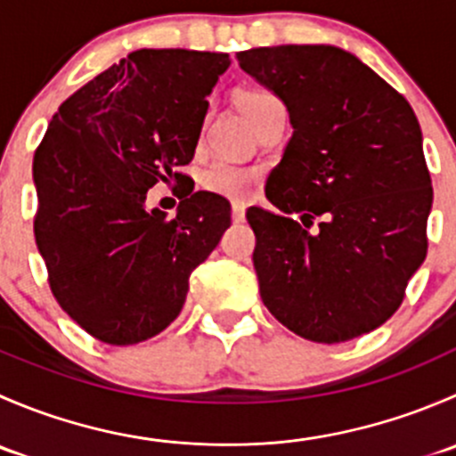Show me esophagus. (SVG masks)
Segmentation results:
<instances>
[{"label":"esophagus","instance_id":"obj_1","mask_svg":"<svg viewBox=\"0 0 456 456\" xmlns=\"http://www.w3.org/2000/svg\"><path fill=\"white\" fill-rule=\"evenodd\" d=\"M232 220L233 223H242L245 220V205L242 202H233L232 205Z\"/></svg>","mask_w":456,"mask_h":456}]
</instances>
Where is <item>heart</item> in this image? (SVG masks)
<instances>
[{
  "label": "heart",
  "mask_w": 456,
  "mask_h": 456,
  "mask_svg": "<svg viewBox=\"0 0 456 456\" xmlns=\"http://www.w3.org/2000/svg\"><path fill=\"white\" fill-rule=\"evenodd\" d=\"M238 108L242 110L251 126H257L262 114L278 103V96L269 90H260V87H249V90H240L236 94ZM257 181V172L251 167H242V165L227 163V160H216L205 172L200 174V185L205 191H211L216 196H223L229 200H245L251 194Z\"/></svg>",
  "instance_id": "b5f03b06"
}]
</instances>
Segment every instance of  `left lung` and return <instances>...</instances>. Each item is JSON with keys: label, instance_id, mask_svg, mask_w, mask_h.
<instances>
[{"label": "left lung", "instance_id": "1", "mask_svg": "<svg viewBox=\"0 0 456 456\" xmlns=\"http://www.w3.org/2000/svg\"><path fill=\"white\" fill-rule=\"evenodd\" d=\"M236 57L284 101L293 126L266 178V199L284 214L247 211L262 302L311 342L370 333L399 309L428 254L432 181L419 121L393 86L335 45Z\"/></svg>", "mask_w": 456, "mask_h": 456}]
</instances>
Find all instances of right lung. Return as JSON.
<instances>
[{"instance_id": "1", "label": "right lung", "mask_w": 456, "mask_h": 456, "mask_svg": "<svg viewBox=\"0 0 456 456\" xmlns=\"http://www.w3.org/2000/svg\"><path fill=\"white\" fill-rule=\"evenodd\" d=\"M229 54L142 48L68 96L32 159L35 242L63 311L99 342L130 346L167 329L190 275L232 224V205L187 191L174 218L145 209L194 159L207 94ZM194 190V187H191Z\"/></svg>"}]
</instances>
